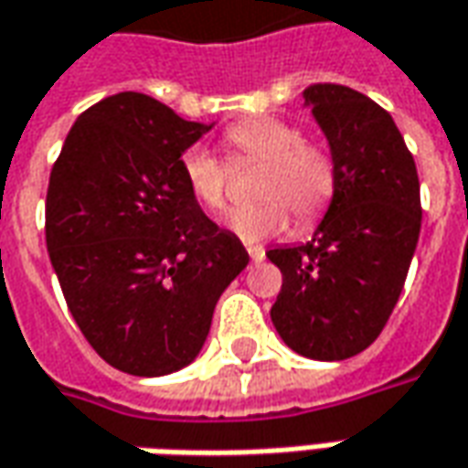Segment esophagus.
Masks as SVG:
<instances>
[{
    "label": "esophagus",
    "instance_id": "1",
    "mask_svg": "<svg viewBox=\"0 0 468 468\" xmlns=\"http://www.w3.org/2000/svg\"><path fill=\"white\" fill-rule=\"evenodd\" d=\"M248 256H250V261H263V256H266V250H263V246H248Z\"/></svg>",
    "mask_w": 468,
    "mask_h": 468
}]
</instances>
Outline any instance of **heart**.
Returning a JSON list of instances; mask_svg holds the SVG:
<instances>
[{
  "mask_svg": "<svg viewBox=\"0 0 468 468\" xmlns=\"http://www.w3.org/2000/svg\"><path fill=\"white\" fill-rule=\"evenodd\" d=\"M235 166L259 164L253 197L261 202L235 209L228 230L243 243H261L287 230L289 212L300 225L317 222L338 192V161L323 143L307 141L304 130L279 117H250L222 133ZM181 174L194 199L209 212L228 207V166L202 145L181 155Z\"/></svg>",
  "mask_w": 468,
  "mask_h": 468,
  "instance_id": "obj_1",
  "label": "heart"
}]
</instances>
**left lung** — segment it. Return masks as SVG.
<instances>
[{
    "instance_id": "obj_1",
    "label": "left lung",
    "mask_w": 468,
    "mask_h": 468,
    "mask_svg": "<svg viewBox=\"0 0 468 468\" xmlns=\"http://www.w3.org/2000/svg\"><path fill=\"white\" fill-rule=\"evenodd\" d=\"M338 161V192L304 246L266 256L282 271L271 307L292 351L343 361L379 338L420 235V181L392 114L356 89H304Z\"/></svg>"
}]
</instances>
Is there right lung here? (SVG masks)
<instances>
[{
	"mask_svg": "<svg viewBox=\"0 0 468 468\" xmlns=\"http://www.w3.org/2000/svg\"><path fill=\"white\" fill-rule=\"evenodd\" d=\"M207 130L122 91L76 120L50 171L46 246L66 304L89 346L133 377L192 364L248 266L181 174V154Z\"/></svg>",
	"mask_w": 468,
	"mask_h": 468,
	"instance_id": "add662e5",
	"label": "right lung"
}]
</instances>
